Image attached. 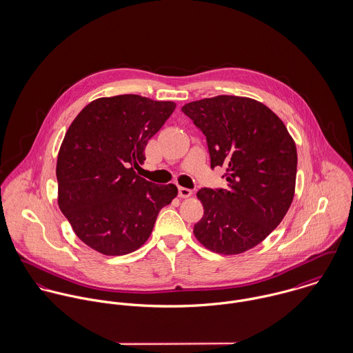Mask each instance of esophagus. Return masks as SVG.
<instances>
[{
  "instance_id": "1",
  "label": "esophagus",
  "mask_w": 353,
  "mask_h": 353,
  "mask_svg": "<svg viewBox=\"0 0 353 353\" xmlns=\"http://www.w3.org/2000/svg\"><path fill=\"white\" fill-rule=\"evenodd\" d=\"M178 194H179L181 199H189L193 194V192L190 189H186V188H179Z\"/></svg>"
}]
</instances>
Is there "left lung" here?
I'll return each instance as SVG.
<instances>
[{
	"label": "left lung",
	"mask_w": 353,
	"mask_h": 353,
	"mask_svg": "<svg viewBox=\"0 0 353 353\" xmlns=\"http://www.w3.org/2000/svg\"><path fill=\"white\" fill-rule=\"evenodd\" d=\"M182 111L206 137L210 167H227L228 189L197 193L203 216L194 236L210 252L235 255L259 245L284 219L296 183V145L263 103L219 95Z\"/></svg>",
	"instance_id": "obj_1"
}]
</instances>
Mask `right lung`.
<instances>
[{
    "mask_svg": "<svg viewBox=\"0 0 353 353\" xmlns=\"http://www.w3.org/2000/svg\"><path fill=\"white\" fill-rule=\"evenodd\" d=\"M174 101L140 95L99 98L70 123L57 159L58 206L74 234L104 255H125L150 238L175 185L136 174L144 150L175 110Z\"/></svg>",
    "mask_w": 353,
    "mask_h": 353,
    "instance_id": "add662e5",
    "label": "right lung"
}]
</instances>
